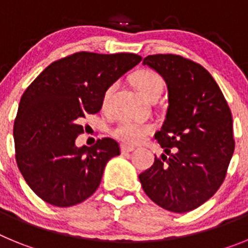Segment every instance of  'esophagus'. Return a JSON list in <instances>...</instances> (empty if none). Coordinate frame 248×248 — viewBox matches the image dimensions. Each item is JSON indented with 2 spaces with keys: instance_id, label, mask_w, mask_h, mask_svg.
Wrapping results in <instances>:
<instances>
[{
  "instance_id": "esophagus-1",
  "label": "esophagus",
  "mask_w": 248,
  "mask_h": 248,
  "mask_svg": "<svg viewBox=\"0 0 248 248\" xmlns=\"http://www.w3.org/2000/svg\"><path fill=\"white\" fill-rule=\"evenodd\" d=\"M120 149H122V153H123V154H128V153H131V151H134V150H135V149L133 148V146L124 145V144H123V145L120 146Z\"/></svg>"
}]
</instances>
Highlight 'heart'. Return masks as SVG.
Listing matches in <instances>:
<instances>
[{
    "mask_svg": "<svg viewBox=\"0 0 248 248\" xmlns=\"http://www.w3.org/2000/svg\"><path fill=\"white\" fill-rule=\"evenodd\" d=\"M131 82L135 88L141 93V95L148 100L159 98L163 93L164 80L156 72L150 69H140L131 76ZM115 91V84L107 87L103 93L102 105L107 108L110 102L111 94ZM153 130V125L149 123H138L131 120H120L117 125L111 129V135L117 138L122 143L129 145H137L141 143L148 134Z\"/></svg>",
    "mask_w": 248,
    "mask_h": 248,
    "instance_id": "heart-1",
    "label": "heart"
}]
</instances>
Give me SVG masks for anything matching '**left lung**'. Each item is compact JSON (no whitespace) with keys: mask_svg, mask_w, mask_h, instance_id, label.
<instances>
[{"mask_svg":"<svg viewBox=\"0 0 248 248\" xmlns=\"http://www.w3.org/2000/svg\"><path fill=\"white\" fill-rule=\"evenodd\" d=\"M168 85L169 107L155 139L165 154L139 175L160 207L187 212L209 200L226 177L235 150L232 115L217 83L202 65L176 54L144 58Z\"/></svg>","mask_w":248,"mask_h":248,"instance_id":"left-lung-1","label":"left lung"}]
</instances>
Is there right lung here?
<instances>
[{"mask_svg": "<svg viewBox=\"0 0 248 248\" xmlns=\"http://www.w3.org/2000/svg\"><path fill=\"white\" fill-rule=\"evenodd\" d=\"M134 53H77L50 63L23 93L13 125L16 161L38 198L58 207L83 202L99 186L111 157L110 138L76 146L79 123L102 109L105 88L140 63Z\"/></svg>", "mask_w": 248, "mask_h": 248, "instance_id": "right-lung-1", "label": "right lung"}]
</instances>
